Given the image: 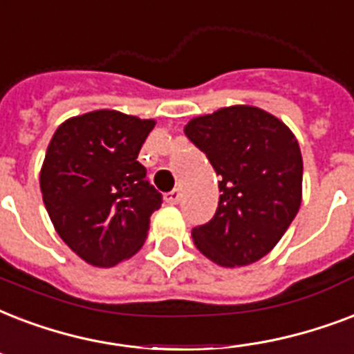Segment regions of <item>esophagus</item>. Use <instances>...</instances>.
<instances>
[{"label":"esophagus","mask_w":354,"mask_h":354,"mask_svg":"<svg viewBox=\"0 0 354 354\" xmlns=\"http://www.w3.org/2000/svg\"><path fill=\"white\" fill-rule=\"evenodd\" d=\"M179 199H180V192L177 190V188L166 194V203H169V205H177V203H179Z\"/></svg>","instance_id":"obj_1"}]
</instances>
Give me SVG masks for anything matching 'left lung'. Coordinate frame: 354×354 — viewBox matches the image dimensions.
Wrapping results in <instances>:
<instances>
[{
	"instance_id": "1",
	"label": "left lung",
	"mask_w": 354,
	"mask_h": 354,
	"mask_svg": "<svg viewBox=\"0 0 354 354\" xmlns=\"http://www.w3.org/2000/svg\"><path fill=\"white\" fill-rule=\"evenodd\" d=\"M185 134L220 175L212 220L194 245L221 268H240L275 248L299 212L303 157L295 134L259 106L232 105L192 118Z\"/></svg>"
}]
</instances>
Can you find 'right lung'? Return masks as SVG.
Masks as SVG:
<instances>
[{
	"mask_svg": "<svg viewBox=\"0 0 354 354\" xmlns=\"http://www.w3.org/2000/svg\"><path fill=\"white\" fill-rule=\"evenodd\" d=\"M155 120L101 109L68 118L40 168V192L62 242L95 268L140 251L149 218L162 205L136 160Z\"/></svg>",
	"mask_w": 354,
	"mask_h": 354,
	"instance_id": "right-lung-1",
	"label": "right lung"
}]
</instances>
